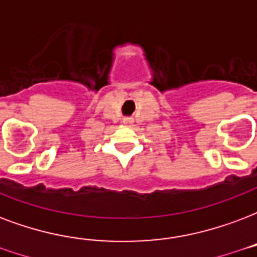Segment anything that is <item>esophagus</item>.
I'll list each match as a JSON object with an SVG mask.
<instances>
[{
	"label": "esophagus",
	"instance_id": "obj_1",
	"mask_svg": "<svg viewBox=\"0 0 257 257\" xmlns=\"http://www.w3.org/2000/svg\"><path fill=\"white\" fill-rule=\"evenodd\" d=\"M122 122L125 123V125H132V123H134V118H123Z\"/></svg>",
	"mask_w": 257,
	"mask_h": 257
}]
</instances>
